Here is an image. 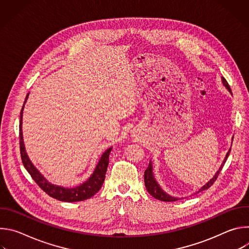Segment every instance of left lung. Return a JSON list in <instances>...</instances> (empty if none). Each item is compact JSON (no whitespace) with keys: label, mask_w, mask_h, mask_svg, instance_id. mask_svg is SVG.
<instances>
[{"label":"left lung","mask_w":249,"mask_h":249,"mask_svg":"<svg viewBox=\"0 0 249 249\" xmlns=\"http://www.w3.org/2000/svg\"><path fill=\"white\" fill-rule=\"evenodd\" d=\"M222 82H223V85L227 88V89L231 93V88H230V85L228 84V82L226 81V79H225L224 77L222 78ZM231 94H232V93H231ZM230 153H231V149L229 150V152H228V154H227V156H226V158H225V160H224V161H223V163H222L220 169L217 171V173L214 175V177H213V178H212L208 183H206L203 187H201V188L199 189V191H197V193H199V192H201V191H203V190H206V189L210 188L213 184H214V182L217 180V177L219 176V173H220V171L222 170V168H223V166H224L226 160H228V157H229ZM144 178H145V185H146V188H147L148 192H149L154 198H156V199H158V200H160V201H164V202H173V201H177V200H178V198H175V197H172V196L166 194V193L160 187V185L158 184V182L156 181L155 177H154L152 162L149 163L148 168L145 170Z\"/></svg>","instance_id":"obj_1"}]
</instances>
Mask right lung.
Here are the masks:
<instances>
[{
    "instance_id": "1",
    "label": "right lung",
    "mask_w": 249,
    "mask_h": 249,
    "mask_svg": "<svg viewBox=\"0 0 249 249\" xmlns=\"http://www.w3.org/2000/svg\"><path fill=\"white\" fill-rule=\"evenodd\" d=\"M28 94H26L24 104L26 102V99L28 97ZM24 104L20 111V122H19V148H20V156L22 163L25 167V169L28 171V173L31 175L32 179L37 183V185L50 197L57 199L59 201L63 202H79L87 200L90 197H92L102 186L104 179H105V173L107 170L108 162H109V155L112 150V148H109L106 150L103 155L101 156L98 163L96 164V167L93 171V173L90 175L89 178L84 182L83 184L73 187V188H65L62 186L54 185L47 181L45 177L36 169L32 162L30 161L24 148L23 143V137H22V110L24 107Z\"/></svg>"
}]
</instances>
